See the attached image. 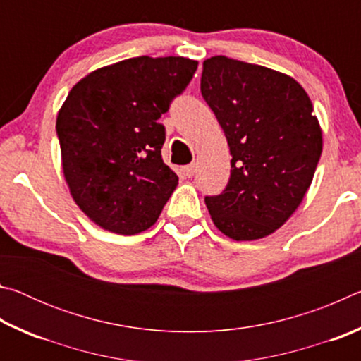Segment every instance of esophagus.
<instances>
[{
  "label": "esophagus",
  "mask_w": 361,
  "mask_h": 361,
  "mask_svg": "<svg viewBox=\"0 0 361 361\" xmlns=\"http://www.w3.org/2000/svg\"><path fill=\"white\" fill-rule=\"evenodd\" d=\"M181 172L186 176V178H191V176H194V173H195V164H189V166H185L181 169Z\"/></svg>",
  "instance_id": "obj_1"
}]
</instances>
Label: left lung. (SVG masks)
<instances>
[{
	"instance_id": "8db88e82",
	"label": "left lung",
	"mask_w": 361,
	"mask_h": 361,
	"mask_svg": "<svg viewBox=\"0 0 361 361\" xmlns=\"http://www.w3.org/2000/svg\"><path fill=\"white\" fill-rule=\"evenodd\" d=\"M200 92L232 156L223 194L205 197L213 224L237 242L274 234L301 205L322 154L312 102L295 78L224 56L204 62Z\"/></svg>"
}]
</instances>
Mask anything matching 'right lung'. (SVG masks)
Masks as SVG:
<instances>
[{"mask_svg":"<svg viewBox=\"0 0 361 361\" xmlns=\"http://www.w3.org/2000/svg\"><path fill=\"white\" fill-rule=\"evenodd\" d=\"M197 62L148 56L84 76L57 114L66 186L102 229L133 235L157 221L178 176L162 161L159 118L191 81Z\"/></svg>","mask_w":361,"mask_h":361,"instance_id":"1","label":"right lung"}]
</instances>
